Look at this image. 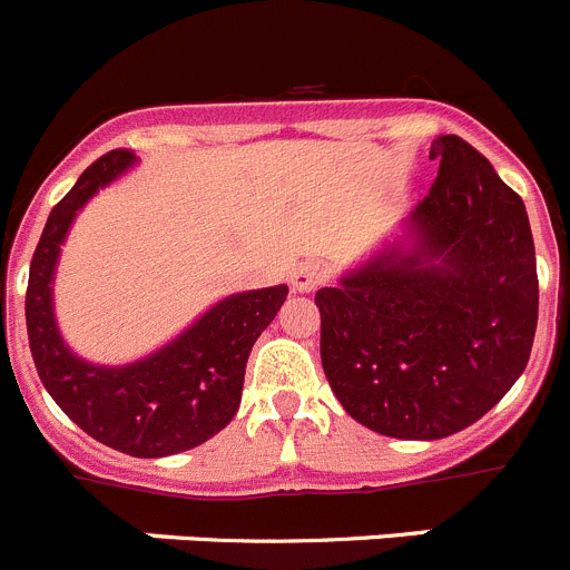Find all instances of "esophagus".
Segmentation results:
<instances>
[{"mask_svg": "<svg viewBox=\"0 0 570 570\" xmlns=\"http://www.w3.org/2000/svg\"><path fill=\"white\" fill-rule=\"evenodd\" d=\"M328 278V269L323 261H301L295 267V273H292V286H295L297 292H312L317 289V286L323 284V281Z\"/></svg>", "mask_w": 570, "mask_h": 570, "instance_id": "1", "label": "esophagus"}]
</instances>
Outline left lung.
Here are the masks:
<instances>
[{
	"mask_svg": "<svg viewBox=\"0 0 570 570\" xmlns=\"http://www.w3.org/2000/svg\"><path fill=\"white\" fill-rule=\"evenodd\" d=\"M439 177L413 207L411 247L317 289L321 360L351 419L433 441L492 411L529 363L537 258L525 205L459 135L430 146Z\"/></svg>",
	"mask_w": 570,
	"mask_h": 570,
	"instance_id": "1",
	"label": "left lung"
}]
</instances>
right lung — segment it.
Returning <instances> with one entry per match:
<instances>
[{
  "label": "right lung",
  "instance_id": "add662e5",
  "mask_svg": "<svg viewBox=\"0 0 570 570\" xmlns=\"http://www.w3.org/2000/svg\"><path fill=\"white\" fill-rule=\"evenodd\" d=\"M135 165L126 148L104 154L52 207L30 261L28 340L47 393L83 433L135 459H163L225 430L242 405L249 351L286 301V286L238 292L207 309L177 340L129 365L76 357L52 315V275L83 205Z\"/></svg>",
  "mask_w": 570,
  "mask_h": 570
}]
</instances>
